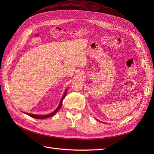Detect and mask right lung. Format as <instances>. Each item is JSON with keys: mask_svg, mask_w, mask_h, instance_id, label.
Listing matches in <instances>:
<instances>
[{"mask_svg": "<svg viewBox=\"0 0 154 154\" xmlns=\"http://www.w3.org/2000/svg\"><path fill=\"white\" fill-rule=\"evenodd\" d=\"M66 94H67V91H66V92H65V94H64V95H63V97L62 98L61 101H60V104H59V107H58L57 108V109H56V110H55L52 113H51V114H49V115H47V116H38V115H34V114H27V115H29V116L35 118V119H46V118L51 117L53 116L55 114V113H56L57 112V111L60 109V107H61V106H62V101H63V99L65 98V97H66Z\"/></svg>", "mask_w": 154, "mask_h": 154, "instance_id": "1", "label": "right lung"}]
</instances>
